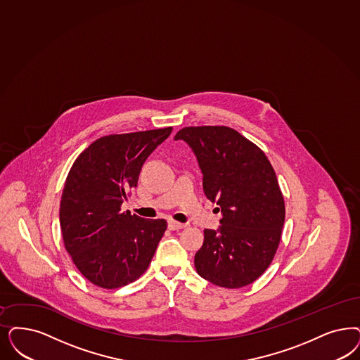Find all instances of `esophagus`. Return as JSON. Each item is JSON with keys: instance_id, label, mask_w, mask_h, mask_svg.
I'll list each match as a JSON object with an SVG mask.
<instances>
[{"instance_id": "obj_1", "label": "esophagus", "mask_w": 360, "mask_h": 360, "mask_svg": "<svg viewBox=\"0 0 360 360\" xmlns=\"http://www.w3.org/2000/svg\"><path fill=\"white\" fill-rule=\"evenodd\" d=\"M167 227H169V230H181V229H185L186 224H179V222H175V221H169Z\"/></svg>"}]
</instances>
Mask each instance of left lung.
Instances as JSON below:
<instances>
[{
  "label": "left lung",
  "instance_id": "1",
  "mask_svg": "<svg viewBox=\"0 0 360 360\" xmlns=\"http://www.w3.org/2000/svg\"><path fill=\"white\" fill-rule=\"evenodd\" d=\"M197 157L205 195L221 211V226L205 230L194 258L212 285L240 288L273 261L285 224V200L264 153L226 126L185 127L174 136Z\"/></svg>",
  "mask_w": 360,
  "mask_h": 360
}]
</instances>
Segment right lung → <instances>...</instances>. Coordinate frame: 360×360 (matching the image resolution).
Here are the masks:
<instances>
[{
  "mask_svg": "<svg viewBox=\"0 0 360 360\" xmlns=\"http://www.w3.org/2000/svg\"><path fill=\"white\" fill-rule=\"evenodd\" d=\"M172 130L102 136L73 163L63 187L60 224L66 251L93 285L118 288L149 267L167 224L121 211V205L136 186L148 157Z\"/></svg>",
  "mask_w": 360,
  "mask_h": 360,
  "instance_id": "add662e5",
  "label": "right lung"
}]
</instances>
